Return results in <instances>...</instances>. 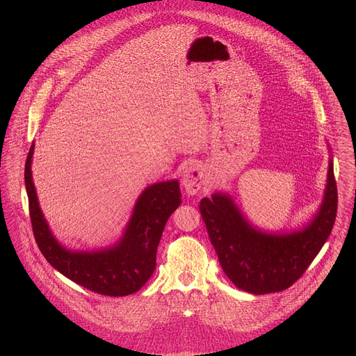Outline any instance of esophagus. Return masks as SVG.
I'll return each instance as SVG.
<instances>
[{
	"label": "esophagus",
	"mask_w": 356,
	"mask_h": 356,
	"mask_svg": "<svg viewBox=\"0 0 356 356\" xmlns=\"http://www.w3.org/2000/svg\"><path fill=\"white\" fill-rule=\"evenodd\" d=\"M182 188L188 195H196L204 185V174L202 165L192 164L182 172Z\"/></svg>",
	"instance_id": "obj_1"
}]
</instances>
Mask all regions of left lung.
Listing matches in <instances>:
<instances>
[{
	"label": "left lung",
	"mask_w": 356,
	"mask_h": 356,
	"mask_svg": "<svg viewBox=\"0 0 356 356\" xmlns=\"http://www.w3.org/2000/svg\"><path fill=\"white\" fill-rule=\"evenodd\" d=\"M200 212L227 278L254 295L281 292L293 285L326 243L337 213V186L329 160L323 202L302 230L273 234L254 229L233 199L216 192L200 202Z\"/></svg>",
	"instance_id": "obj_1"
}]
</instances>
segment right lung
<instances>
[{
    "mask_svg": "<svg viewBox=\"0 0 356 356\" xmlns=\"http://www.w3.org/2000/svg\"><path fill=\"white\" fill-rule=\"evenodd\" d=\"M33 153L34 144L26 160L24 184L34 237L45 259L75 284L104 296H127L140 291L156 268L164 226L181 204L178 181L153 184L141 193L123 237L113 247L93 252L70 251L54 238L40 208L31 175Z\"/></svg>",
    "mask_w": 356,
    "mask_h": 356,
    "instance_id": "1",
    "label": "right lung"
}]
</instances>
